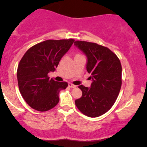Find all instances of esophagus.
Segmentation results:
<instances>
[{
    "label": "esophagus",
    "mask_w": 147,
    "mask_h": 147,
    "mask_svg": "<svg viewBox=\"0 0 147 147\" xmlns=\"http://www.w3.org/2000/svg\"><path fill=\"white\" fill-rule=\"evenodd\" d=\"M68 86H69V87H71V88H75V87H76V85L73 84L72 83H69V84H68Z\"/></svg>",
    "instance_id": "34e87169"
}]
</instances>
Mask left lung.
I'll use <instances>...</instances> for the list:
<instances>
[{
    "mask_svg": "<svg viewBox=\"0 0 147 147\" xmlns=\"http://www.w3.org/2000/svg\"><path fill=\"white\" fill-rule=\"evenodd\" d=\"M87 57V71L92 80L91 87L80 85L82 95L75 105L83 115L97 117L106 113L116 101L121 86V65L115 53L95 42H74Z\"/></svg>",
    "mask_w": 147,
    "mask_h": 147,
    "instance_id": "left-lung-1",
    "label": "left lung"
}]
</instances>
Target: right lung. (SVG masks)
I'll return each mask as SVG.
<instances>
[{"mask_svg": "<svg viewBox=\"0 0 147 147\" xmlns=\"http://www.w3.org/2000/svg\"><path fill=\"white\" fill-rule=\"evenodd\" d=\"M74 41L72 38L47 40L32 46L21 58L17 69L19 90L32 109L45 112L59 102V92L68 84L50 79L48 73L55 70Z\"/></svg>", "mask_w": 147, "mask_h": 147, "instance_id": "right-lung-1", "label": "right lung"}]
</instances>
